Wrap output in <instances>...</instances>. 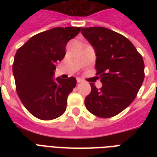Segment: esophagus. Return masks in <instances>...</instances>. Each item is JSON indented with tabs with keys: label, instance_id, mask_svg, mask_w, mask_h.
I'll list each match as a JSON object with an SVG mask.
<instances>
[{
	"label": "esophagus",
	"instance_id": "obj_1",
	"mask_svg": "<svg viewBox=\"0 0 157 157\" xmlns=\"http://www.w3.org/2000/svg\"><path fill=\"white\" fill-rule=\"evenodd\" d=\"M76 81H77V83H81V82H82V80H81V78H77L76 79Z\"/></svg>",
	"mask_w": 157,
	"mask_h": 157
}]
</instances>
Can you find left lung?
I'll return each instance as SVG.
<instances>
[{
    "mask_svg": "<svg viewBox=\"0 0 157 157\" xmlns=\"http://www.w3.org/2000/svg\"><path fill=\"white\" fill-rule=\"evenodd\" d=\"M81 33L94 49L96 74L103 84L97 89L90 83L85 105L96 117H115L134 100L144 82L143 57L125 36L108 28H82Z\"/></svg>",
    "mask_w": 157,
    "mask_h": 157,
    "instance_id": "1",
    "label": "left lung"
}]
</instances>
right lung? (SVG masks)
Returning a JSON list of instances; mask_svg holds the SVG:
<instances>
[{"label":"right lung","mask_w":157,"mask_h":157,"mask_svg":"<svg viewBox=\"0 0 157 157\" xmlns=\"http://www.w3.org/2000/svg\"><path fill=\"white\" fill-rule=\"evenodd\" d=\"M81 28H54L31 37L17 50L13 63L16 91L26 109L38 119L58 118L66 111L75 77L54 80L56 63L65 56L69 40Z\"/></svg>","instance_id":"obj_1"}]
</instances>
